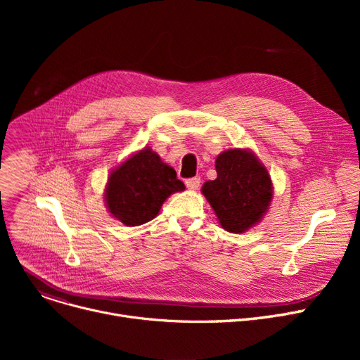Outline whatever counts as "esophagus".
Here are the masks:
<instances>
[{
	"label": "esophagus",
	"mask_w": 360,
	"mask_h": 360,
	"mask_svg": "<svg viewBox=\"0 0 360 360\" xmlns=\"http://www.w3.org/2000/svg\"><path fill=\"white\" fill-rule=\"evenodd\" d=\"M185 185H186V188H190V190H198L200 185H201V179L198 176L190 178V179L185 181Z\"/></svg>",
	"instance_id": "esophagus-1"
}]
</instances>
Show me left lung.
Segmentation results:
<instances>
[{
	"label": "left lung",
	"mask_w": 360,
	"mask_h": 360,
	"mask_svg": "<svg viewBox=\"0 0 360 360\" xmlns=\"http://www.w3.org/2000/svg\"><path fill=\"white\" fill-rule=\"evenodd\" d=\"M217 178L202 185V194L213 207L221 228L242 233L267 212L273 186L258 159L248 150L232 148L216 159Z\"/></svg>",
	"instance_id": "left-lung-1"
}]
</instances>
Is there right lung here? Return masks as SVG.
<instances>
[{
  "mask_svg": "<svg viewBox=\"0 0 360 360\" xmlns=\"http://www.w3.org/2000/svg\"><path fill=\"white\" fill-rule=\"evenodd\" d=\"M184 190L175 170L146 147L109 175L105 198L113 217L127 226H140L155 219L170 194Z\"/></svg>",
  "mask_w": 360,
  "mask_h": 360,
  "instance_id": "right-lung-1",
  "label": "right lung"
}]
</instances>
